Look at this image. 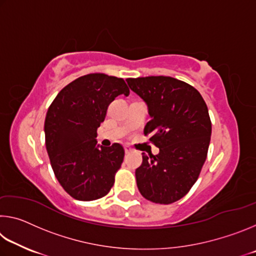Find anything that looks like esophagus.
Returning a JSON list of instances; mask_svg holds the SVG:
<instances>
[{"instance_id":"esophagus-1","label":"esophagus","mask_w":256,"mask_h":256,"mask_svg":"<svg viewBox=\"0 0 256 256\" xmlns=\"http://www.w3.org/2000/svg\"><path fill=\"white\" fill-rule=\"evenodd\" d=\"M124 151H125V154H130V152H132V151H133V149L132 148H130V146H125V148H124Z\"/></svg>"}]
</instances>
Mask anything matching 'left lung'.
<instances>
[{
    "instance_id": "left-lung-1",
    "label": "left lung",
    "mask_w": 256,
    "mask_h": 256,
    "mask_svg": "<svg viewBox=\"0 0 256 256\" xmlns=\"http://www.w3.org/2000/svg\"><path fill=\"white\" fill-rule=\"evenodd\" d=\"M148 107L146 136L159 154H142L136 170L138 188L146 200L170 204L188 194L206 159L211 138L209 112L200 92L172 76L126 80Z\"/></svg>"
}]
</instances>
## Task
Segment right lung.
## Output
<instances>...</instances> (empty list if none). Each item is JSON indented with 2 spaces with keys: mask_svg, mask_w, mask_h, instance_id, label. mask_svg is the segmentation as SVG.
<instances>
[{
  "mask_svg": "<svg viewBox=\"0 0 256 256\" xmlns=\"http://www.w3.org/2000/svg\"><path fill=\"white\" fill-rule=\"evenodd\" d=\"M130 90L123 79L102 73L80 76L60 90L45 118L46 150L62 188L79 201L105 196L123 162L118 144H97V128L114 99Z\"/></svg>",
  "mask_w": 256,
  "mask_h": 256,
  "instance_id": "1",
  "label": "right lung"
}]
</instances>
